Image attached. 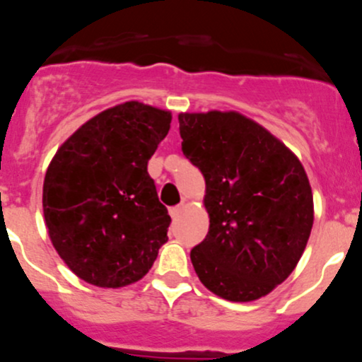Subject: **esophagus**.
I'll return each instance as SVG.
<instances>
[{"mask_svg": "<svg viewBox=\"0 0 362 362\" xmlns=\"http://www.w3.org/2000/svg\"><path fill=\"white\" fill-rule=\"evenodd\" d=\"M181 211H182V204H180V206H174V207H170L169 209V214L173 218H177L181 214Z\"/></svg>", "mask_w": 362, "mask_h": 362, "instance_id": "obj_1", "label": "esophagus"}]
</instances>
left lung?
I'll use <instances>...</instances> for the list:
<instances>
[{
  "label": "left lung",
  "instance_id": "obj_1",
  "mask_svg": "<svg viewBox=\"0 0 362 362\" xmlns=\"http://www.w3.org/2000/svg\"><path fill=\"white\" fill-rule=\"evenodd\" d=\"M182 155L206 180V239L189 253L204 287L234 303L269 294L296 269L313 227L298 156L250 117L180 114Z\"/></svg>",
  "mask_w": 362,
  "mask_h": 362
}]
</instances>
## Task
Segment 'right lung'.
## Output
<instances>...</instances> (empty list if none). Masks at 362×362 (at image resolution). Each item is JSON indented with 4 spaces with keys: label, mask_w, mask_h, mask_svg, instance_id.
Returning <instances> with one entry per match:
<instances>
[{
    "label": "right lung",
    "mask_w": 362,
    "mask_h": 362,
    "mask_svg": "<svg viewBox=\"0 0 362 362\" xmlns=\"http://www.w3.org/2000/svg\"><path fill=\"white\" fill-rule=\"evenodd\" d=\"M173 114L124 102L70 135L49 163L44 216L58 255L81 280L119 288L146 276L167 243L170 216L148 162Z\"/></svg>",
    "instance_id": "right-lung-1"
}]
</instances>
